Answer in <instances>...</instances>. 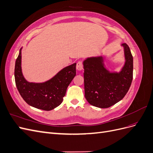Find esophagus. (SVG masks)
Instances as JSON below:
<instances>
[{"instance_id": "esophagus-1", "label": "esophagus", "mask_w": 153, "mask_h": 153, "mask_svg": "<svg viewBox=\"0 0 153 153\" xmlns=\"http://www.w3.org/2000/svg\"><path fill=\"white\" fill-rule=\"evenodd\" d=\"M76 69L78 71H81L83 69V63L82 61H78L76 64Z\"/></svg>"}]
</instances>
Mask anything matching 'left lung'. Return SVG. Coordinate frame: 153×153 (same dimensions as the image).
Here are the masks:
<instances>
[{
    "mask_svg": "<svg viewBox=\"0 0 153 153\" xmlns=\"http://www.w3.org/2000/svg\"><path fill=\"white\" fill-rule=\"evenodd\" d=\"M124 48L125 63L119 72H111L105 66L103 56L88 57L83 62L85 97L91 105L108 108L126 94L133 80V59L126 43Z\"/></svg>",
    "mask_w": 153,
    "mask_h": 153,
    "instance_id": "8db88e82",
    "label": "left lung"
}]
</instances>
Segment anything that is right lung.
<instances>
[{
	"mask_svg": "<svg viewBox=\"0 0 153 153\" xmlns=\"http://www.w3.org/2000/svg\"><path fill=\"white\" fill-rule=\"evenodd\" d=\"M22 49L16 60L15 78L17 89L25 102L34 108L49 111L61 104L68 85L76 75V63L65 67L51 79L29 82L22 71Z\"/></svg>",
	"mask_w": 153,
	"mask_h": 153,
	"instance_id": "1",
	"label": "right lung"
}]
</instances>
